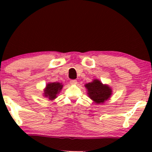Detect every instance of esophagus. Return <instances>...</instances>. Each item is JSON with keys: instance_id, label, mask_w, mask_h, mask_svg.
I'll return each instance as SVG.
<instances>
[{"instance_id": "1", "label": "esophagus", "mask_w": 152, "mask_h": 152, "mask_svg": "<svg viewBox=\"0 0 152 152\" xmlns=\"http://www.w3.org/2000/svg\"><path fill=\"white\" fill-rule=\"evenodd\" d=\"M70 83L71 84V85H76V84H77V81L75 80V79H73V80L70 81Z\"/></svg>"}]
</instances>
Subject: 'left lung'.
Wrapping results in <instances>:
<instances>
[{
  "instance_id": "8db88e82",
  "label": "left lung",
  "mask_w": 152,
  "mask_h": 152,
  "mask_svg": "<svg viewBox=\"0 0 152 152\" xmlns=\"http://www.w3.org/2000/svg\"><path fill=\"white\" fill-rule=\"evenodd\" d=\"M88 96L96 104H103L111 96L112 89L107 85H103L98 79L85 85Z\"/></svg>"
}]
</instances>
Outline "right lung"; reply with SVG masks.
I'll use <instances>...</instances> for the list:
<instances>
[{"mask_svg": "<svg viewBox=\"0 0 152 152\" xmlns=\"http://www.w3.org/2000/svg\"><path fill=\"white\" fill-rule=\"evenodd\" d=\"M63 85L59 82H50L47 84L45 90H44V96L48 98L50 101L53 100L57 97V94L62 90Z\"/></svg>", "mask_w": 152, "mask_h": 152, "instance_id": "obj_1", "label": "right lung"}]
</instances>
